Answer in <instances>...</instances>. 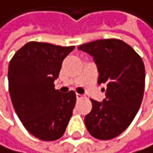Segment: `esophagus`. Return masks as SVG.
Masks as SVG:
<instances>
[{
    "instance_id": "1",
    "label": "esophagus",
    "mask_w": 153,
    "mask_h": 153,
    "mask_svg": "<svg viewBox=\"0 0 153 153\" xmlns=\"http://www.w3.org/2000/svg\"><path fill=\"white\" fill-rule=\"evenodd\" d=\"M76 97H77V99H81V98L83 97V96L82 95H80V94H76Z\"/></svg>"
}]
</instances>
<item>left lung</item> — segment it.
<instances>
[{
	"label": "left lung",
	"mask_w": 153,
	"mask_h": 153,
	"mask_svg": "<svg viewBox=\"0 0 153 153\" xmlns=\"http://www.w3.org/2000/svg\"><path fill=\"white\" fill-rule=\"evenodd\" d=\"M94 57L98 84H105L103 102L91 99L92 111L84 123L89 134L100 140L118 137L134 120L141 105L145 67L129 45L118 39L97 40L78 47Z\"/></svg>",
	"instance_id": "8db88e82"
}]
</instances>
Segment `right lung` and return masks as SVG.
<instances>
[{
  "label": "right lung",
  "mask_w": 153,
  "mask_h": 153,
  "mask_svg": "<svg viewBox=\"0 0 153 153\" xmlns=\"http://www.w3.org/2000/svg\"><path fill=\"white\" fill-rule=\"evenodd\" d=\"M74 46L29 42L12 57L8 84L19 120L31 135L43 141L61 137L76 103L73 91L55 89L64 58Z\"/></svg>",
  "instance_id": "1"
}]
</instances>
